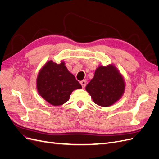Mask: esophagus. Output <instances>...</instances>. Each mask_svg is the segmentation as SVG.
<instances>
[{"instance_id":"obj_1","label":"esophagus","mask_w":159,"mask_h":159,"mask_svg":"<svg viewBox=\"0 0 159 159\" xmlns=\"http://www.w3.org/2000/svg\"><path fill=\"white\" fill-rule=\"evenodd\" d=\"M86 83H87V81H86L85 80H82L80 81V84L81 85V86H82L83 88H85V85H86Z\"/></svg>"}]
</instances>
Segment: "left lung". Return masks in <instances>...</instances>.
I'll list each match as a JSON object with an SVG mask.
<instances>
[{
    "mask_svg": "<svg viewBox=\"0 0 159 159\" xmlns=\"http://www.w3.org/2000/svg\"><path fill=\"white\" fill-rule=\"evenodd\" d=\"M85 89L96 104L108 107L121 97L125 83L115 67L112 65L102 66L95 70L93 78L86 85Z\"/></svg>",
    "mask_w": 159,
    "mask_h": 159,
    "instance_id": "8db88e82",
    "label": "left lung"
}]
</instances>
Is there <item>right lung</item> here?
<instances>
[{
    "label": "right lung",
    "instance_id": "add662e5",
    "mask_svg": "<svg viewBox=\"0 0 159 159\" xmlns=\"http://www.w3.org/2000/svg\"><path fill=\"white\" fill-rule=\"evenodd\" d=\"M81 85L64 66L52 60L48 61L37 78V89L42 97L52 105H60L68 102L72 91Z\"/></svg>",
    "mask_w": 159,
    "mask_h": 159
}]
</instances>
